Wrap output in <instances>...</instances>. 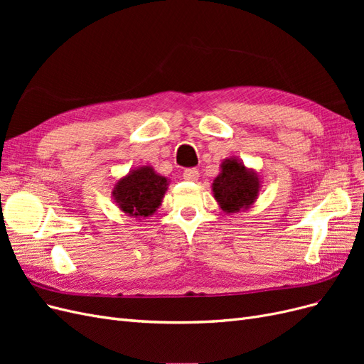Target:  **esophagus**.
Segmentation results:
<instances>
[{
	"label": "esophagus",
	"instance_id": "34e87169",
	"mask_svg": "<svg viewBox=\"0 0 364 364\" xmlns=\"http://www.w3.org/2000/svg\"><path fill=\"white\" fill-rule=\"evenodd\" d=\"M183 179L194 182L199 179V171H197L196 168H186V170H183Z\"/></svg>",
	"mask_w": 364,
	"mask_h": 364
}]
</instances>
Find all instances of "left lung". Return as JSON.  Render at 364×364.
I'll return each mask as SVG.
<instances>
[{
	"mask_svg": "<svg viewBox=\"0 0 364 364\" xmlns=\"http://www.w3.org/2000/svg\"><path fill=\"white\" fill-rule=\"evenodd\" d=\"M259 190V174L246 167L240 158L229 156L220 164V173L213 183V196L226 214L247 211L257 202Z\"/></svg>",
	"mask_w": 364,
	"mask_h": 364,
	"instance_id": "obj_1",
	"label": "left lung"
}]
</instances>
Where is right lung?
Instances as JSON below:
<instances>
[{
	"mask_svg": "<svg viewBox=\"0 0 364 364\" xmlns=\"http://www.w3.org/2000/svg\"><path fill=\"white\" fill-rule=\"evenodd\" d=\"M168 185V178L156 173L151 165H142L114 183L112 199L119 211L142 220L158 211Z\"/></svg>",
	"mask_w": 364,
	"mask_h": 364,
	"instance_id": "1",
	"label": "right lung"
}]
</instances>
